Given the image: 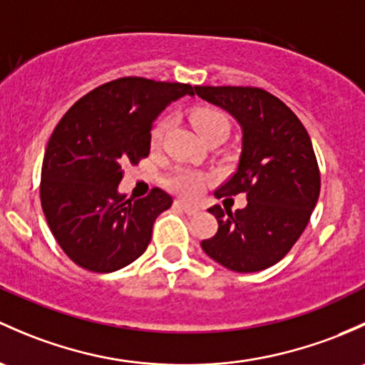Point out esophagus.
Here are the masks:
<instances>
[{"label": "esophagus", "instance_id": "esophagus-1", "mask_svg": "<svg viewBox=\"0 0 365 365\" xmlns=\"http://www.w3.org/2000/svg\"><path fill=\"white\" fill-rule=\"evenodd\" d=\"M176 206H178L182 212H185L187 215H197L201 212V208L195 205H190V202H185V201H176Z\"/></svg>", "mask_w": 365, "mask_h": 365}]
</instances>
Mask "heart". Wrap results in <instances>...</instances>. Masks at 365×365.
I'll return each instance as SVG.
<instances>
[{
    "label": "heart",
    "instance_id": "obj_1",
    "mask_svg": "<svg viewBox=\"0 0 365 365\" xmlns=\"http://www.w3.org/2000/svg\"><path fill=\"white\" fill-rule=\"evenodd\" d=\"M192 125L195 131L199 133V136L205 140L210 134L217 131H227V120L220 112L210 108L197 110L190 117ZM168 131H170V118H160L155 125H153L152 134H150V143L153 148H159L163 145L164 138H166ZM202 175L199 173L190 171V170H176L173 175L168 178V185L173 190H176L178 194L187 195V197H192L202 189Z\"/></svg>",
    "mask_w": 365,
    "mask_h": 365
}]
</instances>
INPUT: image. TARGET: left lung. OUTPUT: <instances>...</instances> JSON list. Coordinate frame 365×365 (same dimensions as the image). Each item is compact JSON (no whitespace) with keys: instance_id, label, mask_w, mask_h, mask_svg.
I'll use <instances>...</instances> for the list:
<instances>
[{"instance_id":"8db88e82","label":"left lung","mask_w":365,"mask_h":365,"mask_svg":"<svg viewBox=\"0 0 365 365\" xmlns=\"http://www.w3.org/2000/svg\"><path fill=\"white\" fill-rule=\"evenodd\" d=\"M195 94L225 110L241 128L236 171L215 197L247 195L243 210H208L218 231L201 241L215 262L236 273H257L283 259L308 225L320 171L309 134L283 101L259 87L195 86Z\"/></svg>"}]
</instances>
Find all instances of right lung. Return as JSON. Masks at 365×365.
Instances as JSON below:
<instances>
[{"instance_id":"obj_1","label":"right lung","mask_w":365,"mask_h":365,"mask_svg":"<svg viewBox=\"0 0 365 365\" xmlns=\"http://www.w3.org/2000/svg\"><path fill=\"white\" fill-rule=\"evenodd\" d=\"M194 87L125 76L75 103L48 140L40 197L48 227L75 264L113 273L147 250L155 218L173 199L160 189L143 199L118 192L128 163L150 153L152 124Z\"/></svg>"}]
</instances>
